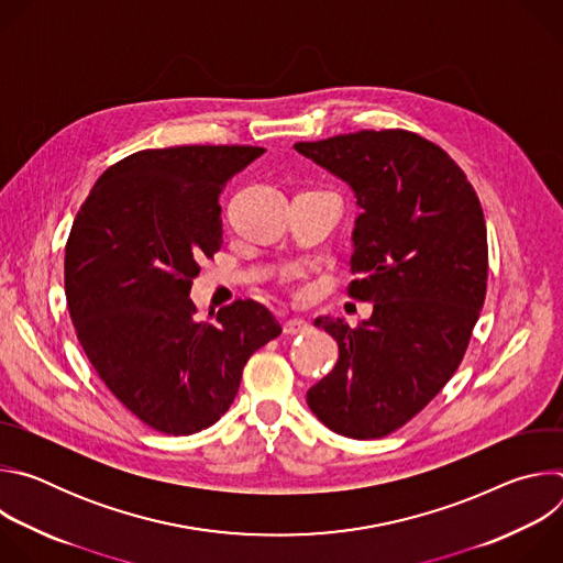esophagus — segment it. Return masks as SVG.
I'll use <instances>...</instances> for the list:
<instances>
[{"instance_id": "1", "label": "esophagus", "mask_w": 563, "mask_h": 563, "mask_svg": "<svg viewBox=\"0 0 563 563\" xmlns=\"http://www.w3.org/2000/svg\"><path fill=\"white\" fill-rule=\"evenodd\" d=\"M309 320H305V318H298V316H294V318H287L285 320V325H283V330H285V334H305V332H309Z\"/></svg>"}]
</instances>
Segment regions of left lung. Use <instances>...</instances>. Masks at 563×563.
Here are the masks:
<instances>
[{
    "label": "left lung",
    "instance_id": "obj_1",
    "mask_svg": "<svg viewBox=\"0 0 563 563\" xmlns=\"http://www.w3.org/2000/svg\"><path fill=\"white\" fill-rule=\"evenodd\" d=\"M294 148L345 180L361 207L347 294L369 320H313L339 363L307 391L311 412L350 439L415 419L461 365L486 300L484 209L454 159L406 129L343 133Z\"/></svg>",
    "mask_w": 563,
    "mask_h": 563
}]
</instances>
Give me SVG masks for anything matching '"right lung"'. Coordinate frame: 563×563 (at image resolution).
<instances>
[{
  "label": "right lung",
  "instance_id": "right-lung-1",
  "mask_svg": "<svg viewBox=\"0 0 563 563\" xmlns=\"http://www.w3.org/2000/svg\"><path fill=\"white\" fill-rule=\"evenodd\" d=\"M263 146L144 148L109 167L79 207L64 256L73 328L93 369L148 428L185 437L233 404L243 367L283 328L252 298L196 318L198 261L220 252L227 183Z\"/></svg>",
  "mask_w": 563,
  "mask_h": 563
}]
</instances>
